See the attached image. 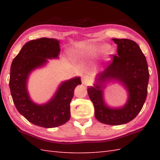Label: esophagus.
Listing matches in <instances>:
<instances>
[{
  "mask_svg": "<svg viewBox=\"0 0 160 160\" xmlns=\"http://www.w3.org/2000/svg\"><path fill=\"white\" fill-rule=\"evenodd\" d=\"M82 82L83 84H85V85H89V84H91V80L89 76H84L82 78Z\"/></svg>",
  "mask_w": 160,
  "mask_h": 160,
  "instance_id": "obj_1",
  "label": "esophagus"
}]
</instances>
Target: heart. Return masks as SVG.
I'll return each instance as SVG.
<instances>
[{
	"instance_id": "1",
	"label": "heart",
	"mask_w": 160,
	"mask_h": 160,
	"mask_svg": "<svg viewBox=\"0 0 160 160\" xmlns=\"http://www.w3.org/2000/svg\"><path fill=\"white\" fill-rule=\"evenodd\" d=\"M100 49L99 47L97 46H88L85 49L81 51L80 52V58L83 60H89L93 58L96 56L97 53ZM109 52L108 50L105 52V60H109Z\"/></svg>"
}]
</instances>
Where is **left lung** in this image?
Here are the masks:
<instances>
[{"label":"left lung","instance_id":"1","mask_svg":"<svg viewBox=\"0 0 160 160\" xmlns=\"http://www.w3.org/2000/svg\"><path fill=\"white\" fill-rule=\"evenodd\" d=\"M112 40L118 45V55H113V61L98 75L96 82L93 87H88L87 92L98 121L121 125L133 120L143 107L147 96L149 72L146 57L136 42L129 39ZM111 79L118 81L128 91V100L121 108L108 107L103 100L104 84Z\"/></svg>","mask_w":160,"mask_h":160}]
</instances>
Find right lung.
<instances>
[{
	"label": "right lung",
	"mask_w": 160,
	"mask_h": 160,
	"mask_svg": "<svg viewBox=\"0 0 160 160\" xmlns=\"http://www.w3.org/2000/svg\"><path fill=\"white\" fill-rule=\"evenodd\" d=\"M59 41L41 38L27 42L13 60L10 69L9 88L16 108L29 122L38 127L54 128L69 120L70 102L74 89L81 84L80 77L61 83L48 102L37 104L30 99L27 82L32 71L57 58L60 52Z\"/></svg>",
	"instance_id": "obj_1"
}]
</instances>
